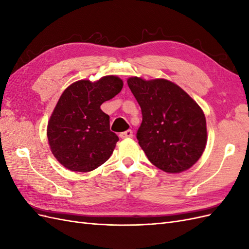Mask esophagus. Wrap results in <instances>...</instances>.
<instances>
[{"mask_svg": "<svg viewBox=\"0 0 249 249\" xmlns=\"http://www.w3.org/2000/svg\"><path fill=\"white\" fill-rule=\"evenodd\" d=\"M119 137L122 139H125V138H132L133 137V132L132 130H127L125 132H123L119 134Z\"/></svg>", "mask_w": 249, "mask_h": 249, "instance_id": "esophagus-1", "label": "esophagus"}]
</instances>
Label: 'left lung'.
Listing matches in <instances>:
<instances>
[{
    "label": "left lung",
    "mask_w": 249,
    "mask_h": 249,
    "mask_svg": "<svg viewBox=\"0 0 249 249\" xmlns=\"http://www.w3.org/2000/svg\"><path fill=\"white\" fill-rule=\"evenodd\" d=\"M142 112L136 137L147 159L159 169L190 168L207 143L206 117L198 105L175 83L164 79L127 80Z\"/></svg>",
    "instance_id": "obj_1"
}]
</instances>
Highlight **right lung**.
Instances as JSON below:
<instances>
[{
  "mask_svg": "<svg viewBox=\"0 0 249 249\" xmlns=\"http://www.w3.org/2000/svg\"><path fill=\"white\" fill-rule=\"evenodd\" d=\"M123 86L119 78L108 76L94 83L78 81L64 90L48 124L51 150L64 167L88 172L109 159L119 139L101 105Z\"/></svg>",
  "mask_w": 249,
  "mask_h": 249,
  "instance_id": "right-lung-1",
  "label": "right lung"
}]
</instances>
